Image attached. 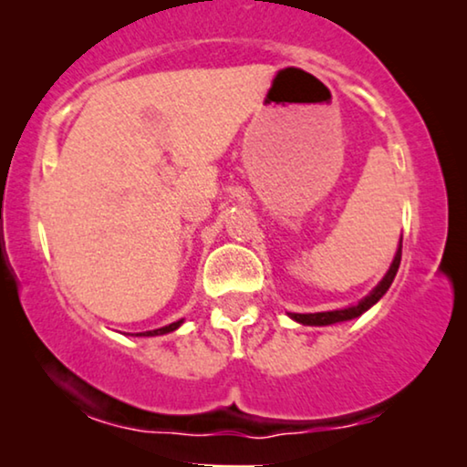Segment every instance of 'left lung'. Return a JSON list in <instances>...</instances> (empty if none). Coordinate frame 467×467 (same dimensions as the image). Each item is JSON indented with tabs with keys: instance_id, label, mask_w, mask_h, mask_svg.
I'll list each match as a JSON object with an SVG mask.
<instances>
[{
	"instance_id": "8db88e82",
	"label": "left lung",
	"mask_w": 467,
	"mask_h": 467,
	"mask_svg": "<svg viewBox=\"0 0 467 467\" xmlns=\"http://www.w3.org/2000/svg\"><path fill=\"white\" fill-rule=\"evenodd\" d=\"M400 261H401V248L395 254L391 267H389L387 276L380 280V285L376 286V289L369 293L366 299H361L357 306H350V308H344V310H331V312H315V315H291L296 318L297 323H304V325H334V323H340V321H350V318H357L361 317L363 312L368 308H372V306L379 302V299L385 296L389 291V286H391L395 274H398V267H400Z\"/></svg>"
}]
</instances>
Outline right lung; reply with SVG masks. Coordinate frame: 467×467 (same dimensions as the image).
<instances>
[{
    "instance_id": "right-lung-1",
    "label": "right lung",
    "mask_w": 467,
    "mask_h": 467,
    "mask_svg": "<svg viewBox=\"0 0 467 467\" xmlns=\"http://www.w3.org/2000/svg\"><path fill=\"white\" fill-rule=\"evenodd\" d=\"M181 323H182V321H176V323H170V325H165V327H161V329L144 331V334H136V336H163V334H170V331H174V329L181 327Z\"/></svg>"
}]
</instances>
